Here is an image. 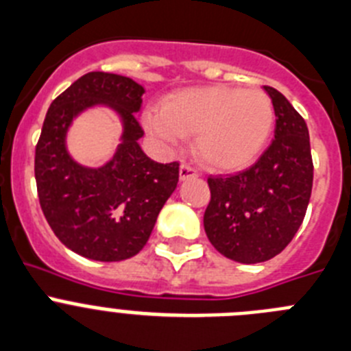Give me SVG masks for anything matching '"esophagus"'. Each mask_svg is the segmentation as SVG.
<instances>
[{"instance_id":"1","label":"esophagus","mask_w":351,"mask_h":351,"mask_svg":"<svg viewBox=\"0 0 351 351\" xmlns=\"http://www.w3.org/2000/svg\"><path fill=\"white\" fill-rule=\"evenodd\" d=\"M195 176H197V169L192 168L191 164L182 162V166H180V180L195 178Z\"/></svg>"}]
</instances>
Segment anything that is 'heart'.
<instances>
[{
	"label": "heart",
	"instance_id": "obj_1",
	"mask_svg": "<svg viewBox=\"0 0 351 351\" xmlns=\"http://www.w3.org/2000/svg\"><path fill=\"white\" fill-rule=\"evenodd\" d=\"M274 106L264 90L226 85L191 87L171 94L162 110L145 113V125L175 143L194 136L199 160L217 171H236L254 162L266 147Z\"/></svg>",
	"mask_w": 351,
	"mask_h": 351
}]
</instances>
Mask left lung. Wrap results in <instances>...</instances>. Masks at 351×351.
<instances>
[{
  "label": "left lung",
  "mask_w": 351,
  "mask_h": 351,
  "mask_svg": "<svg viewBox=\"0 0 351 351\" xmlns=\"http://www.w3.org/2000/svg\"><path fill=\"white\" fill-rule=\"evenodd\" d=\"M276 115L274 140L245 171L210 176L204 230L230 261L257 264L292 241L313 187V160L304 119L282 93L264 85Z\"/></svg>",
  "instance_id": "left-lung-1"
}]
</instances>
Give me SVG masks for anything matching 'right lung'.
<instances>
[{
  "mask_svg": "<svg viewBox=\"0 0 351 351\" xmlns=\"http://www.w3.org/2000/svg\"><path fill=\"white\" fill-rule=\"evenodd\" d=\"M145 89L122 75L90 71L52 101L34 154L38 199L59 241L82 257L101 262L131 258L147 245L157 215L178 183V162L147 157L136 121ZM106 104L123 119L116 156L101 169L75 163L65 132L84 109Z\"/></svg>",
  "mask_w": 351,
  "mask_h": 351,
  "instance_id": "1",
  "label": "right lung"
}]
</instances>
